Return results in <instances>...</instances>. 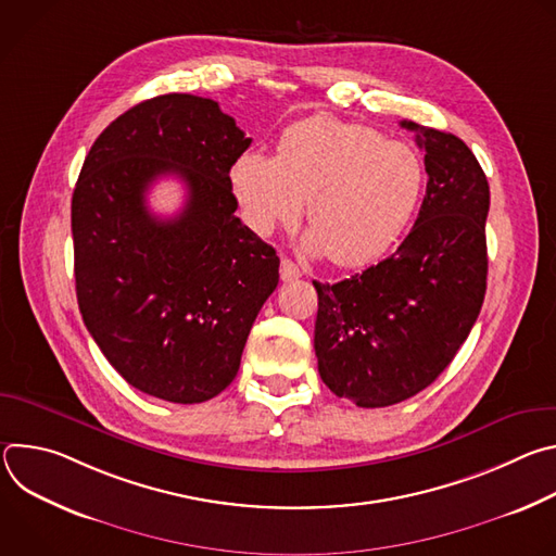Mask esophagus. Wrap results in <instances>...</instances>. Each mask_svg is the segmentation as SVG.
Here are the masks:
<instances>
[{
    "instance_id": "obj_1",
    "label": "esophagus",
    "mask_w": 556,
    "mask_h": 556,
    "mask_svg": "<svg viewBox=\"0 0 556 556\" xmlns=\"http://www.w3.org/2000/svg\"><path fill=\"white\" fill-rule=\"evenodd\" d=\"M279 275H281V281H294V279L301 277V270H299V266L294 262L283 257L281 266H279Z\"/></svg>"
}]
</instances>
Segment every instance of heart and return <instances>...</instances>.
Wrapping results in <instances>:
<instances>
[{
  "label": "heart",
  "mask_w": 556,
  "mask_h": 556,
  "mask_svg": "<svg viewBox=\"0 0 556 556\" xmlns=\"http://www.w3.org/2000/svg\"><path fill=\"white\" fill-rule=\"evenodd\" d=\"M230 189L247 224L268 235L303 211L312 230L303 247L343 268L382 257L409 226L425 189L416 149L380 131L312 116L283 131L275 157L242 153Z\"/></svg>",
  "instance_id": "b5f03b06"
}]
</instances>
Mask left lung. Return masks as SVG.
<instances>
[{
	"label": "left lung",
	"instance_id": "8db88e82",
	"mask_svg": "<svg viewBox=\"0 0 556 556\" xmlns=\"http://www.w3.org/2000/svg\"><path fill=\"white\" fill-rule=\"evenodd\" d=\"M425 151L427 195L391 257L337 283L314 281V352L339 399L376 409L429 387L453 361L486 294L489 180L453 134L401 123Z\"/></svg>",
	"mask_w": 556,
	"mask_h": 556
}]
</instances>
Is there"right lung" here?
<instances>
[{"label": "right lung", "instance_id": "add662e5", "mask_svg": "<svg viewBox=\"0 0 556 556\" xmlns=\"http://www.w3.org/2000/svg\"><path fill=\"white\" fill-rule=\"evenodd\" d=\"M249 144L215 101L165 94L110 123L78 174V309L110 365L153 399L193 405L224 391L279 283L275 249L235 217L228 174ZM163 175L188 187L165 220L146 206Z\"/></svg>", "mask_w": 556, "mask_h": 556}]
</instances>
